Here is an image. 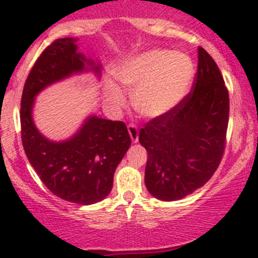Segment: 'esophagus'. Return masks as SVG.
I'll return each instance as SVG.
<instances>
[{
  "label": "esophagus",
  "mask_w": 258,
  "mask_h": 258,
  "mask_svg": "<svg viewBox=\"0 0 258 258\" xmlns=\"http://www.w3.org/2000/svg\"><path fill=\"white\" fill-rule=\"evenodd\" d=\"M127 128H128V134L130 136H131V140L134 144H136L137 141H139V130H137V126L136 124L131 123L127 126Z\"/></svg>",
  "instance_id": "obj_1"
}]
</instances>
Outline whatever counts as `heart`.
Masks as SVG:
<instances>
[{
    "label": "heart",
    "instance_id": "b5f03b06",
    "mask_svg": "<svg viewBox=\"0 0 258 258\" xmlns=\"http://www.w3.org/2000/svg\"><path fill=\"white\" fill-rule=\"evenodd\" d=\"M194 63L183 53L152 49L122 62L114 71L116 79L132 93V103L140 114L150 118L163 116L187 95L194 80ZM108 102L121 105V88L112 82L105 85Z\"/></svg>",
    "mask_w": 258,
    "mask_h": 258
}]
</instances>
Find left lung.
<instances>
[{
  "instance_id": "left-lung-1",
  "label": "left lung",
  "mask_w": 258,
  "mask_h": 258,
  "mask_svg": "<svg viewBox=\"0 0 258 258\" xmlns=\"http://www.w3.org/2000/svg\"><path fill=\"white\" fill-rule=\"evenodd\" d=\"M230 98L220 69L199 47L194 87L170 112L145 123L139 141L148 152L145 183L162 201H177L204 186L226 147Z\"/></svg>"
}]
</instances>
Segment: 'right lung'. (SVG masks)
I'll list each match as a JSON object with an SVG mask.
<instances>
[{
	"mask_svg": "<svg viewBox=\"0 0 258 258\" xmlns=\"http://www.w3.org/2000/svg\"><path fill=\"white\" fill-rule=\"evenodd\" d=\"M76 38H57L43 49L23 86L21 137L25 153L41 181L64 201L79 205L100 202L112 189L113 175L131 146L122 121L91 116L72 139L53 142L43 137L32 119L36 95L51 83L86 71L92 61L77 52ZM100 74V66H93Z\"/></svg>",
	"mask_w": 258,
	"mask_h": 258,
	"instance_id": "obj_1",
	"label": "right lung"
}]
</instances>
